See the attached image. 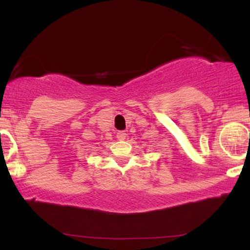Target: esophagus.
I'll return each instance as SVG.
<instances>
[{
	"label": "esophagus",
	"instance_id": "1",
	"mask_svg": "<svg viewBox=\"0 0 250 250\" xmlns=\"http://www.w3.org/2000/svg\"><path fill=\"white\" fill-rule=\"evenodd\" d=\"M116 138H117L119 141H123V140L126 139V133L123 131H119L117 132V134H116Z\"/></svg>",
	"mask_w": 250,
	"mask_h": 250
}]
</instances>
